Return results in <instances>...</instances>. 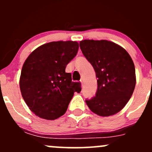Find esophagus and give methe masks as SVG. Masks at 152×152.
<instances>
[{
	"label": "esophagus",
	"mask_w": 152,
	"mask_h": 152,
	"mask_svg": "<svg viewBox=\"0 0 152 152\" xmlns=\"http://www.w3.org/2000/svg\"><path fill=\"white\" fill-rule=\"evenodd\" d=\"M80 81H81L82 84H83V82H84V78H83V77H82V78H81V80H80Z\"/></svg>",
	"instance_id": "obj_1"
}]
</instances>
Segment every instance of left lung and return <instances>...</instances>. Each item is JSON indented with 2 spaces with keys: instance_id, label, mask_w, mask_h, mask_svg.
<instances>
[{
  "instance_id": "obj_1",
  "label": "left lung",
  "mask_w": 152,
  "mask_h": 152,
  "mask_svg": "<svg viewBox=\"0 0 152 152\" xmlns=\"http://www.w3.org/2000/svg\"><path fill=\"white\" fill-rule=\"evenodd\" d=\"M79 46L98 78L96 93L86 99L87 106L99 116L116 114L127 104L135 88V67L129 54L106 40H83Z\"/></svg>"
}]
</instances>
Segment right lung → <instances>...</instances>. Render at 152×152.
Here are the masks:
<instances>
[{
	"mask_svg": "<svg viewBox=\"0 0 152 152\" xmlns=\"http://www.w3.org/2000/svg\"><path fill=\"white\" fill-rule=\"evenodd\" d=\"M76 41H53L34 50L23 66L20 89L32 112L40 118L56 119L66 113L81 83L73 82L67 64L76 56Z\"/></svg>",
	"mask_w": 152,
	"mask_h": 152,
	"instance_id": "right-lung-1",
	"label": "right lung"
}]
</instances>
